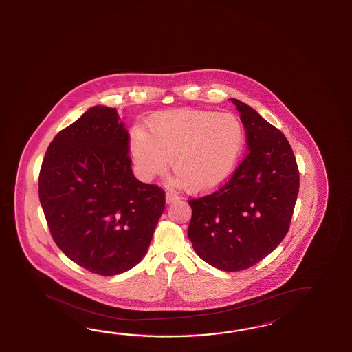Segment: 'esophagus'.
Here are the masks:
<instances>
[{
    "label": "esophagus",
    "instance_id": "esophagus-1",
    "mask_svg": "<svg viewBox=\"0 0 352 352\" xmlns=\"http://www.w3.org/2000/svg\"><path fill=\"white\" fill-rule=\"evenodd\" d=\"M179 200V196L173 195V192H166V204H173V202H176V201Z\"/></svg>",
    "mask_w": 352,
    "mask_h": 352
}]
</instances>
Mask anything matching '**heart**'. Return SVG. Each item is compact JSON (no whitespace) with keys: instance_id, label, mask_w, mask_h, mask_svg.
<instances>
[{"instance_id":"b5f03b06","label":"heart","mask_w":352,"mask_h":352,"mask_svg":"<svg viewBox=\"0 0 352 352\" xmlns=\"http://www.w3.org/2000/svg\"><path fill=\"white\" fill-rule=\"evenodd\" d=\"M245 145L246 132L234 115L175 110L156 113L144 129H133L129 151L140 179L165 173L171 160L176 184L205 193L232 176Z\"/></svg>"}]
</instances>
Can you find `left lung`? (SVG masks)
<instances>
[{
    "instance_id": "left-lung-1",
    "label": "left lung",
    "mask_w": 352,
    "mask_h": 352,
    "mask_svg": "<svg viewBox=\"0 0 352 352\" xmlns=\"http://www.w3.org/2000/svg\"><path fill=\"white\" fill-rule=\"evenodd\" d=\"M246 130L248 153L217 191L188 201V239L204 261L241 271L261 261L287 234L300 176L287 138L241 101L231 98Z\"/></svg>"
}]
</instances>
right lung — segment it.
I'll use <instances>...</instances> for the list:
<instances>
[{
	"mask_svg": "<svg viewBox=\"0 0 352 352\" xmlns=\"http://www.w3.org/2000/svg\"><path fill=\"white\" fill-rule=\"evenodd\" d=\"M116 109L94 106L58 132L42 161L38 196L56 245L94 274L129 271L144 258L165 192L138 181Z\"/></svg>",
	"mask_w": 352,
	"mask_h": 352,
	"instance_id": "add662e5",
	"label": "right lung"
}]
</instances>
